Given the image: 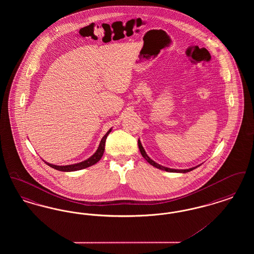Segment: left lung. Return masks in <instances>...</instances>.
<instances>
[{
  "label": "left lung",
  "mask_w": 254,
  "mask_h": 254,
  "mask_svg": "<svg viewBox=\"0 0 254 254\" xmlns=\"http://www.w3.org/2000/svg\"><path fill=\"white\" fill-rule=\"evenodd\" d=\"M138 145H139V149H140V152H141V154H142V156L145 158V160L151 165V166H153V167H155V168H157L159 169H162V170H165V171H168V172H178V173H186V172H189V171H191V170H193V169H196V168H198L199 166H196V167H194V168H190V169H169V168H167V167H163V166H161V165H159L157 164L156 162H154L152 159H150V158L148 157V155L146 154V152H145V148L143 147V145L141 144V141L140 140H138Z\"/></svg>",
  "instance_id": "8db88e82"
}]
</instances>
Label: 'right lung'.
<instances>
[{
	"mask_svg": "<svg viewBox=\"0 0 254 254\" xmlns=\"http://www.w3.org/2000/svg\"><path fill=\"white\" fill-rule=\"evenodd\" d=\"M111 129H112V128H110L109 131L105 134V136L102 138V140H101V142H100V145L98 146L95 153H94L92 156H90V157L88 158V159L83 161V162H80V163H77V164H73V165H67V166H56V165L49 164V163L44 161V160H43V161H44L48 166H49L50 168H52V169H57V170H60V171H66V172L86 169V168H88V167H90V166H93V165L96 164L97 162L100 161V159L102 158L103 154H104L106 140H107V137L109 136V133L111 132Z\"/></svg>",
	"mask_w": 254,
	"mask_h": 254,
	"instance_id": "1",
	"label": "right lung"
}]
</instances>
